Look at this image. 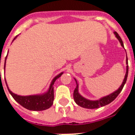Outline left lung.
Listing matches in <instances>:
<instances>
[{
	"label": "left lung",
	"instance_id": "8db88e82",
	"mask_svg": "<svg viewBox=\"0 0 135 135\" xmlns=\"http://www.w3.org/2000/svg\"><path fill=\"white\" fill-rule=\"evenodd\" d=\"M116 37L118 40H119V42L121 43V45L122 47H124V44H123V42H122V40L120 37V36L119 35V34L117 33L116 32H113ZM126 64H128V59L127 56V59H126ZM128 66H127V71H126V74H125L124 79L122 82V84L121 85V86L119 87L118 90H116V91H114L113 93H110V95H106V96H104L100 98L98 100H88L87 98H85L84 97L81 95L79 93V84L76 81V79L74 78V80L76 83V87L75 88V90L74 91V100L76 103V104L79 105V106H81L82 108H89V109H94V108H98L100 107H103L104 105H106L109 104L111 102L115 100L116 97L119 95V94L122 92V89L124 86L125 83L127 82V79L128 76Z\"/></svg>",
	"mask_w": 135,
	"mask_h": 135
}]
</instances>
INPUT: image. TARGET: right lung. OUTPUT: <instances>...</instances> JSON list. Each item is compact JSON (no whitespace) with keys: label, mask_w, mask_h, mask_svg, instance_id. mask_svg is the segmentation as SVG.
Listing matches in <instances>:
<instances>
[{"label":"right lung","mask_w":135,"mask_h":135,"mask_svg":"<svg viewBox=\"0 0 135 135\" xmlns=\"http://www.w3.org/2000/svg\"><path fill=\"white\" fill-rule=\"evenodd\" d=\"M17 36H16L13 38V41L17 37ZM7 56H6V59H5L4 70L5 67H6V61ZM63 74H64V72H61V73H60L53 78L47 92H45V93L42 94H38V95H26V96L19 95L13 93V92H11L9 90V88L8 87L6 80V84L9 93L11 95V96L13 97V99L15 100L17 103H19L22 106L30 110H44L51 107V105H53V100H54L53 85H54L56 79H59Z\"/></svg>","instance_id":"right-lung-1"}]
</instances>
